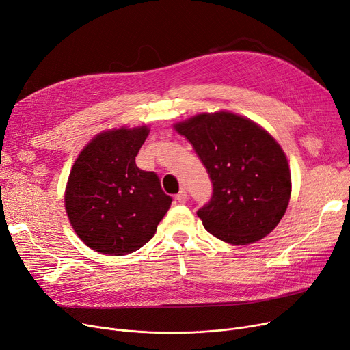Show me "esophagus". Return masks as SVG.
<instances>
[{
	"instance_id": "esophagus-1",
	"label": "esophagus",
	"mask_w": 350,
	"mask_h": 350,
	"mask_svg": "<svg viewBox=\"0 0 350 350\" xmlns=\"http://www.w3.org/2000/svg\"><path fill=\"white\" fill-rule=\"evenodd\" d=\"M176 200L178 203H186L187 202V191L185 189H181L177 194H176Z\"/></svg>"
}]
</instances>
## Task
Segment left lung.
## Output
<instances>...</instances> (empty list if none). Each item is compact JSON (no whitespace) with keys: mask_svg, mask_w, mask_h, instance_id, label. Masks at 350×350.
I'll return each mask as SVG.
<instances>
[{"mask_svg":"<svg viewBox=\"0 0 350 350\" xmlns=\"http://www.w3.org/2000/svg\"><path fill=\"white\" fill-rule=\"evenodd\" d=\"M207 169L213 194L197 210L204 229L234 246L267 236L292 193L291 169L279 143L241 116L197 114L174 124Z\"/></svg>","mask_w":350,"mask_h":350,"instance_id":"1","label":"left lung"}]
</instances>
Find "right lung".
Masks as SVG:
<instances>
[{"instance_id": "obj_1", "label": "right lung", "mask_w": 350, "mask_h": 350, "mask_svg": "<svg viewBox=\"0 0 350 350\" xmlns=\"http://www.w3.org/2000/svg\"><path fill=\"white\" fill-rule=\"evenodd\" d=\"M147 126L100 133L75 160L66 189L74 232L98 253L123 256L143 247L170 208L154 172L135 165Z\"/></svg>"}]
</instances>
